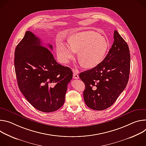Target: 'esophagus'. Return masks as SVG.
Instances as JSON below:
<instances>
[{
	"label": "esophagus",
	"instance_id": "34e87169",
	"mask_svg": "<svg viewBox=\"0 0 146 146\" xmlns=\"http://www.w3.org/2000/svg\"><path fill=\"white\" fill-rule=\"evenodd\" d=\"M72 71H73V78L74 79H78L79 78V75H78L79 72H78V71L75 70V69H73Z\"/></svg>",
	"mask_w": 146,
	"mask_h": 146
}]
</instances>
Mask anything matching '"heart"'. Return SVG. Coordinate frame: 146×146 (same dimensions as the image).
Wrapping results in <instances>:
<instances>
[{
	"label": "heart",
	"mask_w": 146,
	"mask_h": 146,
	"mask_svg": "<svg viewBox=\"0 0 146 146\" xmlns=\"http://www.w3.org/2000/svg\"><path fill=\"white\" fill-rule=\"evenodd\" d=\"M106 38L93 31L76 32L72 34L68 43L58 42L57 44V56L62 63H67L74 58L76 52L78 57L86 68H93L103 60L108 48Z\"/></svg>",
	"instance_id": "b5f03b06"
}]
</instances>
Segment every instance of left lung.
<instances>
[{"mask_svg":"<svg viewBox=\"0 0 146 146\" xmlns=\"http://www.w3.org/2000/svg\"><path fill=\"white\" fill-rule=\"evenodd\" d=\"M114 39L104 60L79 75L85 85L84 101L92 110L100 111L111 106L128 82L131 67L129 46L116 30Z\"/></svg>","mask_w":146,"mask_h":146,"instance_id":"left-lung-1","label":"left lung"}]
</instances>
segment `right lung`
<instances>
[{
  "mask_svg": "<svg viewBox=\"0 0 146 146\" xmlns=\"http://www.w3.org/2000/svg\"><path fill=\"white\" fill-rule=\"evenodd\" d=\"M51 50L52 44H48ZM14 67L20 90L34 108L51 112L64 104L72 71L54 59L40 39L27 31L15 48Z\"/></svg>",
  "mask_w": 146,
  "mask_h": 146,
  "instance_id": "1",
  "label": "right lung"
}]
</instances>
